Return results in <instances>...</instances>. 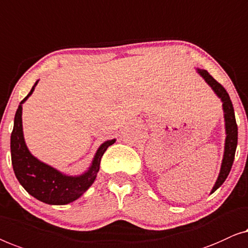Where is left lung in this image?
<instances>
[{"label": "left lung", "instance_id": "8db88e82", "mask_svg": "<svg viewBox=\"0 0 248 248\" xmlns=\"http://www.w3.org/2000/svg\"><path fill=\"white\" fill-rule=\"evenodd\" d=\"M198 73L202 78L205 79V82L211 86L215 93L220 97L222 101V108H224L225 112V123H226V142H225V153H224V159H222L220 173H219L218 180L216 182L214 189H212L211 193H214L222 183L227 179L228 174L232 170L233 158H235V153L237 147V140H238V128H237L236 119H235V112H233V107L230 100L229 94L227 91L225 90L220 83H218L212 76L209 74L204 69H198Z\"/></svg>", "mask_w": 248, "mask_h": 248}]
</instances>
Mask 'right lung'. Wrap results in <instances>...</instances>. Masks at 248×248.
Here are the masks:
<instances>
[{
	"label": "right lung",
	"mask_w": 248,
	"mask_h": 248,
	"mask_svg": "<svg viewBox=\"0 0 248 248\" xmlns=\"http://www.w3.org/2000/svg\"><path fill=\"white\" fill-rule=\"evenodd\" d=\"M29 94L20 102L16 112L15 125L11 134V159L16 179L28 193L39 201L48 204H67L75 201L92 186L99 172L101 158L116 139L108 140L100 146L88 172L79 176H67L57 170L33 157L27 148L22 131V103L32 94Z\"/></svg>",
	"instance_id": "right-lung-1"
}]
</instances>
